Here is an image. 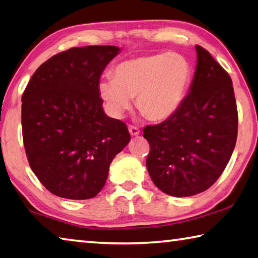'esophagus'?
I'll list each match as a JSON object with an SVG mask.
<instances>
[{"instance_id":"34e87169","label":"esophagus","mask_w":258,"mask_h":258,"mask_svg":"<svg viewBox=\"0 0 258 258\" xmlns=\"http://www.w3.org/2000/svg\"><path fill=\"white\" fill-rule=\"evenodd\" d=\"M128 132L132 137H137V136H139V134H140V130L136 127V126L131 125V126H128Z\"/></svg>"}]
</instances>
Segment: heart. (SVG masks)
<instances>
[{
	"label": "heart",
	"instance_id": "b5f03b06",
	"mask_svg": "<svg viewBox=\"0 0 258 258\" xmlns=\"http://www.w3.org/2000/svg\"><path fill=\"white\" fill-rule=\"evenodd\" d=\"M193 79L186 57L161 52L122 60L113 77L100 81L99 92L114 117H121L136 97L137 108L153 121L172 117L185 101Z\"/></svg>",
	"mask_w": 258,
	"mask_h": 258
}]
</instances>
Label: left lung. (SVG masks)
I'll list each match as a JSON object with an SVG mask.
<instances>
[{"instance_id": "8db88e82", "label": "left lung", "mask_w": 258, "mask_h": 258, "mask_svg": "<svg viewBox=\"0 0 258 258\" xmlns=\"http://www.w3.org/2000/svg\"><path fill=\"white\" fill-rule=\"evenodd\" d=\"M189 92L172 117L144 128L150 145L146 164L155 185L171 196L207 190L223 173L238 137L231 77L210 52L196 46Z\"/></svg>"}]
</instances>
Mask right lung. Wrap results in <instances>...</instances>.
Listing matches in <instances>:
<instances>
[{
    "mask_svg": "<svg viewBox=\"0 0 258 258\" xmlns=\"http://www.w3.org/2000/svg\"><path fill=\"white\" fill-rule=\"evenodd\" d=\"M116 46L71 48L41 64L22 97L23 141L30 166L56 196L100 193L113 157L131 140L125 122L104 113L100 77Z\"/></svg>",
    "mask_w": 258,
    "mask_h": 258,
    "instance_id": "obj_1",
    "label": "right lung"
}]
</instances>
